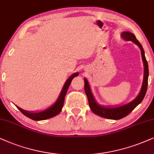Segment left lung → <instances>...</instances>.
Instances as JSON below:
<instances>
[{
	"label": "left lung",
	"mask_w": 154,
	"mask_h": 154,
	"mask_svg": "<svg viewBox=\"0 0 154 154\" xmlns=\"http://www.w3.org/2000/svg\"><path fill=\"white\" fill-rule=\"evenodd\" d=\"M121 36L123 39L126 40L127 41H132L133 43L137 45L138 48L141 50L144 67L143 80L141 91H140L139 94L136 96L135 99H134L129 103L119 106H104L100 105V104L97 103V101L95 99L94 94H93L91 89L90 85H89L88 81L87 80L86 78H84L85 92H86L87 98H88V104L92 112H94L95 114L99 116L106 118V119H113V120H119V119L126 116L127 115L129 114L131 112L135 109L138 104L141 103L144 96H145L146 93L148 79H149V66H148L147 60L146 59L145 54H144V50L141 44L136 39L135 35L129 31L122 32Z\"/></svg>",
	"instance_id": "left-lung-1"
}]
</instances>
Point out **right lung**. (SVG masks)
I'll list each match as a JSON object with an SVG mask.
<instances>
[{
	"label": "right lung",
	"mask_w": 154,
	"mask_h": 154,
	"mask_svg": "<svg viewBox=\"0 0 154 154\" xmlns=\"http://www.w3.org/2000/svg\"><path fill=\"white\" fill-rule=\"evenodd\" d=\"M78 75H79V73H75L72 74L71 76L68 78L67 80H66L65 83H64L63 86V88L61 89V91H60L59 96H58L56 102H55L52 106L47 108L46 109L41 111L31 112L20 109L18 106H16V107L20 110L23 114H24L26 116L29 118V119H33L34 121L45 120V119H50V118H52L55 116L58 115V113L61 111L63 106L66 94V93H67L68 87H69L70 84H71V81L73 80V78L78 76Z\"/></svg>",
	"instance_id": "1"
}]
</instances>
